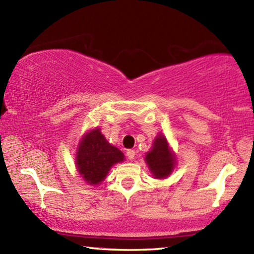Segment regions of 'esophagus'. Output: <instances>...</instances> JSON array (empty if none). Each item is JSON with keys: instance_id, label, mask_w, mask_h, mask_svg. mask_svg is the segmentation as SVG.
Segmentation results:
<instances>
[{"instance_id": "1", "label": "esophagus", "mask_w": 254, "mask_h": 254, "mask_svg": "<svg viewBox=\"0 0 254 254\" xmlns=\"http://www.w3.org/2000/svg\"><path fill=\"white\" fill-rule=\"evenodd\" d=\"M127 156L128 160H133V159H134V157H135V151H134V150H131V149L127 150Z\"/></svg>"}]
</instances>
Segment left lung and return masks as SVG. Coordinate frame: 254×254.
I'll return each mask as SVG.
<instances>
[{
	"label": "left lung",
	"mask_w": 254,
	"mask_h": 254,
	"mask_svg": "<svg viewBox=\"0 0 254 254\" xmlns=\"http://www.w3.org/2000/svg\"><path fill=\"white\" fill-rule=\"evenodd\" d=\"M145 161L156 178H165L173 171L175 157L170 152L165 136L156 137L152 150L145 156Z\"/></svg>",
	"instance_id": "obj_1"
}]
</instances>
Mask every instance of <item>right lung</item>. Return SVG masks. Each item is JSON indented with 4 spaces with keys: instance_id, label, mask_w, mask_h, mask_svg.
Returning <instances> with one entry per match:
<instances>
[{
    "instance_id": "1",
    "label": "right lung",
    "mask_w": 254,
    "mask_h": 254,
    "mask_svg": "<svg viewBox=\"0 0 254 254\" xmlns=\"http://www.w3.org/2000/svg\"><path fill=\"white\" fill-rule=\"evenodd\" d=\"M77 168L86 183L100 184L114 163L123 161L124 156L118 148L105 140L98 128L86 134L79 143L76 156Z\"/></svg>"
}]
</instances>
